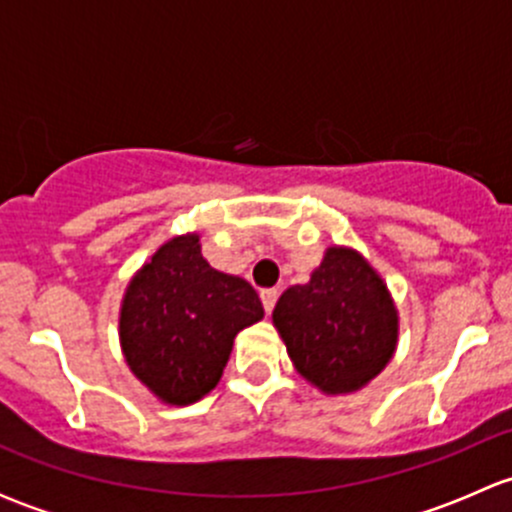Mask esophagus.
<instances>
[{
    "label": "esophagus",
    "mask_w": 512,
    "mask_h": 512,
    "mask_svg": "<svg viewBox=\"0 0 512 512\" xmlns=\"http://www.w3.org/2000/svg\"><path fill=\"white\" fill-rule=\"evenodd\" d=\"M260 299H262V307H265V312L270 314L272 309H275V302H277V289H262Z\"/></svg>",
    "instance_id": "esophagus-1"
}]
</instances>
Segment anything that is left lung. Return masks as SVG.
Returning a JSON list of instances; mask_svg holds the SVG:
<instances>
[{"instance_id":"8db88e82","label":"left lung","mask_w":512,"mask_h":512,"mask_svg":"<svg viewBox=\"0 0 512 512\" xmlns=\"http://www.w3.org/2000/svg\"><path fill=\"white\" fill-rule=\"evenodd\" d=\"M272 324L294 371L327 396L369 386L399 347V309L389 285L347 245H329L307 285L280 294Z\"/></svg>"}]
</instances>
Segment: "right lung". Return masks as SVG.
I'll return each mask as SVG.
<instances>
[{
  "label": "right lung",
  "instance_id": "right-lung-1",
  "mask_svg": "<svg viewBox=\"0 0 512 512\" xmlns=\"http://www.w3.org/2000/svg\"><path fill=\"white\" fill-rule=\"evenodd\" d=\"M262 317L250 282L210 267L200 232H185L133 272L118 342L131 374L160 404L190 406L218 386L235 337Z\"/></svg>",
  "mask_w": 512,
  "mask_h": 512
}]
</instances>
